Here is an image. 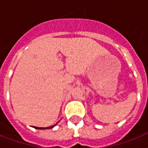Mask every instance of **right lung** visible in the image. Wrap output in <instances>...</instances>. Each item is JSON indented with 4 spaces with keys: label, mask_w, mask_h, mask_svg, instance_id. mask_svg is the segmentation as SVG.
Listing matches in <instances>:
<instances>
[{
    "label": "right lung",
    "mask_w": 148,
    "mask_h": 148,
    "mask_svg": "<svg viewBox=\"0 0 148 148\" xmlns=\"http://www.w3.org/2000/svg\"><path fill=\"white\" fill-rule=\"evenodd\" d=\"M57 124H58V123H56V124H54V125H53V126L47 127H34L36 129H50V128H53V127L55 126V125H57Z\"/></svg>",
    "instance_id": "1"
}]
</instances>
